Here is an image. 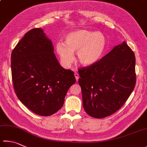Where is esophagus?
<instances>
[{"label": "esophagus", "instance_id": "esophagus-1", "mask_svg": "<svg viewBox=\"0 0 147 147\" xmlns=\"http://www.w3.org/2000/svg\"><path fill=\"white\" fill-rule=\"evenodd\" d=\"M74 76H75V77H76V81H79V74H77V72H75L74 73Z\"/></svg>", "mask_w": 147, "mask_h": 147}]
</instances>
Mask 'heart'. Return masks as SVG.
I'll list each match as a JSON object with an SVG mask.
<instances>
[{"label": "heart", "instance_id": "obj_1", "mask_svg": "<svg viewBox=\"0 0 147 147\" xmlns=\"http://www.w3.org/2000/svg\"><path fill=\"white\" fill-rule=\"evenodd\" d=\"M106 45V38L101 32L77 29L66 35L65 44L57 43L56 51L65 66H70L72 63L75 52L80 64L90 66L101 59Z\"/></svg>", "mask_w": 147, "mask_h": 147}]
</instances>
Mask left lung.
<instances>
[{
	"label": "left lung",
	"mask_w": 147,
	"mask_h": 147,
	"mask_svg": "<svg viewBox=\"0 0 147 147\" xmlns=\"http://www.w3.org/2000/svg\"><path fill=\"white\" fill-rule=\"evenodd\" d=\"M136 58L123 41L95 65L79 70L83 107L87 114L103 118L117 112L136 84Z\"/></svg>",
	"instance_id": "8db88e82"
}]
</instances>
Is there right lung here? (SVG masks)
<instances>
[{
	"instance_id": "right-lung-1",
	"label": "right lung",
	"mask_w": 147,
	"mask_h": 147,
	"mask_svg": "<svg viewBox=\"0 0 147 147\" xmlns=\"http://www.w3.org/2000/svg\"><path fill=\"white\" fill-rule=\"evenodd\" d=\"M11 59L14 89L22 103L43 117L57 112L76 80L74 71L59 65L43 30L27 32L13 50Z\"/></svg>"
}]
</instances>
